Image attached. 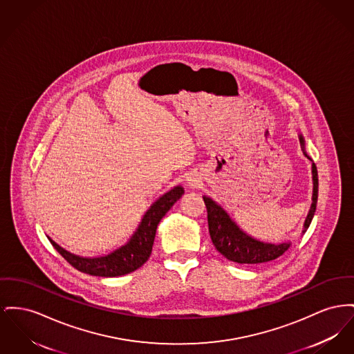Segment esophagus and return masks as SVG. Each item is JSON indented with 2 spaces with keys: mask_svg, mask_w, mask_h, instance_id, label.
Returning <instances> with one entry per match:
<instances>
[{
  "mask_svg": "<svg viewBox=\"0 0 354 354\" xmlns=\"http://www.w3.org/2000/svg\"><path fill=\"white\" fill-rule=\"evenodd\" d=\"M188 186H189V187H196V186H198V180H196V179H195V178H189V179H188Z\"/></svg>",
  "mask_w": 354,
  "mask_h": 354,
  "instance_id": "34e87169",
  "label": "esophagus"
}]
</instances>
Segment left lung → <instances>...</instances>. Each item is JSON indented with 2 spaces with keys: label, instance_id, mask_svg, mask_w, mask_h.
<instances>
[{
  "label": "left lung",
  "instance_id": "obj_1",
  "mask_svg": "<svg viewBox=\"0 0 354 354\" xmlns=\"http://www.w3.org/2000/svg\"><path fill=\"white\" fill-rule=\"evenodd\" d=\"M299 139L304 146L302 136ZM312 171L313 185H314L313 203L304 225V232H306V230L309 229L312 223L313 216L317 207V199H318V172H317L315 163H313ZM203 201L207 208L208 232H209L212 245L229 261L236 262V263H248V265L265 263L272 259H277L290 248V243L271 245V243H263L251 238L242 230H239V227L230 219L227 212L221 206H218L212 199L203 196Z\"/></svg>",
  "mask_w": 354,
  "mask_h": 354
}]
</instances>
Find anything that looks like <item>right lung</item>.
Returning <instances> with one entry per match:
<instances>
[{
    "instance_id": "right-lung-1",
    "label": "right lung",
    "mask_w": 354,
    "mask_h": 354,
    "mask_svg": "<svg viewBox=\"0 0 354 354\" xmlns=\"http://www.w3.org/2000/svg\"><path fill=\"white\" fill-rule=\"evenodd\" d=\"M183 188L175 187L159 198L148 209L131 241L120 249L115 250L109 255L99 258H82L62 249L53 241L50 243L57 250L64 259L75 269L89 275L97 277H119L142 268L151 255L153 239L159 222L174 206V203L183 195Z\"/></svg>"
}]
</instances>
